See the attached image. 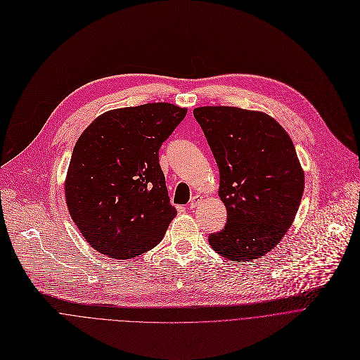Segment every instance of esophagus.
<instances>
[{"mask_svg": "<svg viewBox=\"0 0 360 360\" xmlns=\"http://www.w3.org/2000/svg\"><path fill=\"white\" fill-rule=\"evenodd\" d=\"M199 200H200V196L199 195H195L191 200H189V205H188V208L191 210V211H193L195 208H196V205L199 203Z\"/></svg>", "mask_w": 360, "mask_h": 360, "instance_id": "esophagus-1", "label": "esophagus"}]
</instances>
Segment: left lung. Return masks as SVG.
<instances>
[{
    "mask_svg": "<svg viewBox=\"0 0 360 360\" xmlns=\"http://www.w3.org/2000/svg\"><path fill=\"white\" fill-rule=\"evenodd\" d=\"M219 168L228 221L210 245L233 262L258 259L290 228L304 175L292 139L269 115L236 107L193 110Z\"/></svg>",
    "mask_w": 360,
    "mask_h": 360,
    "instance_id": "1",
    "label": "left lung"
}]
</instances>
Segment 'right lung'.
<instances>
[{"label":"right lung","mask_w":360,"mask_h":360,"mask_svg":"<svg viewBox=\"0 0 360 360\" xmlns=\"http://www.w3.org/2000/svg\"><path fill=\"white\" fill-rule=\"evenodd\" d=\"M186 108L152 102L99 115L78 138L65 179L67 207L99 253L131 259L157 246L176 215L160 148Z\"/></svg>","instance_id":"add662e5"}]
</instances>
